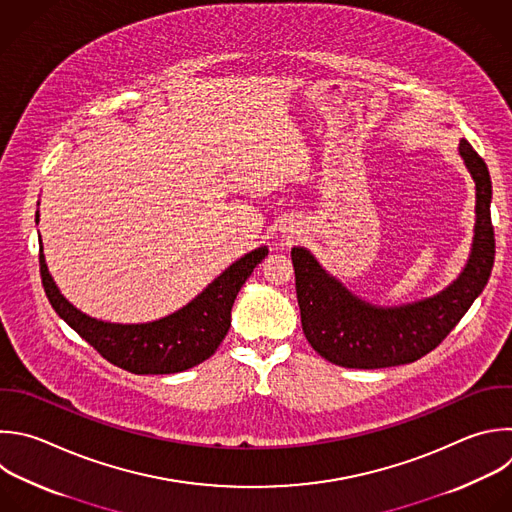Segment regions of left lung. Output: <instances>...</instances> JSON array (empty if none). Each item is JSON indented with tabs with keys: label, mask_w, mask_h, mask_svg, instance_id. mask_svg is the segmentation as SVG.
<instances>
[{
	"label": "left lung",
	"mask_w": 512,
	"mask_h": 512,
	"mask_svg": "<svg viewBox=\"0 0 512 512\" xmlns=\"http://www.w3.org/2000/svg\"><path fill=\"white\" fill-rule=\"evenodd\" d=\"M458 150L476 183V227L464 271L442 293L412 305L374 307L329 277L309 251L291 249L303 333L327 362L356 370L412 364L442 344L482 293L494 265L492 185L478 152L466 140Z\"/></svg>",
	"instance_id": "left-lung-1"
}]
</instances>
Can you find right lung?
<instances>
[{"instance_id":"1","label":"right lung","mask_w":512,"mask_h":512,"mask_svg":"<svg viewBox=\"0 0 512 512\" xmlns=\"http://www.w3.org/2000/svg\"><path fill=\"white\" fill-rule=\"evenodd\" d=\"M265 255L267 247L247 253L177 313L138 325L98 321L76 309L48 273L42 247L40 273L56 313L104 360L132 374H177L217 352L231 327L235 297Z\"/></svg>"}]
</instances>
